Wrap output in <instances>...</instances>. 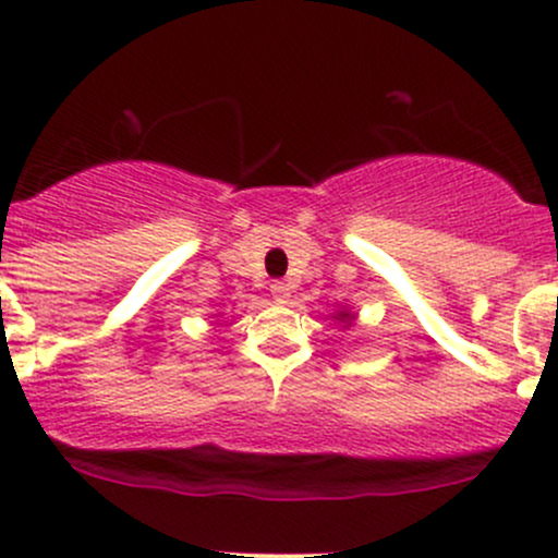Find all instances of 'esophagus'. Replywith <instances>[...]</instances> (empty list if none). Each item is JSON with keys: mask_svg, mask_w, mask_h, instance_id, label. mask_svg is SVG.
Here are the masks:
<instances>
[{"mask_svg": "<svg viewBox=\"0 0 558 558\" xmlns=\"http://www.w3.org/2000/svg\"><path fill=\"white\" fill-rule=\"evenodd\" d=\"M269 291H272V299H275V302H286V299L291 296L289 283H283V280H275V283L269 286Z\"/></svg>", "mask_w": 558, "mask_h": 558, "instance_id": "obj_1", "label": "esophagus"}]
</instances>
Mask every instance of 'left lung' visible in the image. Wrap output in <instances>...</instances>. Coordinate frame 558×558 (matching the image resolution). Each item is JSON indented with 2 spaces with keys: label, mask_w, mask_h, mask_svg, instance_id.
Listing matches in <instances>:
<instances>
[{
  "label": "left lung",
  "mask_w": 558,
  "mask_h": 558,
  "mask_svg": "<svg viewBox=\"0 0 558 558\" xmlns=\"http://www.w3.org/2000/svg\"><path fill=\"white\" fill-rule=\"evenodd\" d=\"M333 317H336V320H339V326H344V328H349L354 323V312L352 310H344V307L336 310Z\"/></svg>",
  "instance_id": "obj_1"
}]
</instances>
